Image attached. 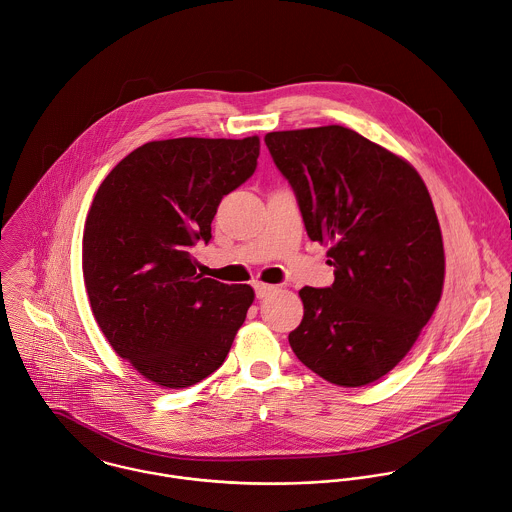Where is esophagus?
Wrapping results in <instances>:
<instances>
[{
	"instance_id": "obj_1",
	"label": "esophagus",
	"mask_w": 512,
	"mask_h": 512,
	"mask_svg": "<svg viewBox=\"0 0 512 512\" xmlns=\"http://www.w3.org/2000/svg\"><path fill=\"white\" fill-rule=\"evenodd\" d=\"M253 289H255L257 299H263V297H267L269 293L275 291L273 285H267V283H261V281H255V283H253Z\"/></svg>"
}]
</instances>
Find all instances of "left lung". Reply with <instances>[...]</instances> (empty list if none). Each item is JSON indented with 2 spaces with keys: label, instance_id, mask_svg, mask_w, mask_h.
<instances>
[{
  "label": "left lung",
  "instance_id": "8db88e82",
  "mask_svg": "<svg viewBox=\"0 0 512 512\" xmlns=\"http://www.w3.org/2000/svg\"><path fill=\"white\" fill-rule=\"evenodd\" d=\"M267 149L289 181L311 241L331 243L335 283L303 287L297 359L339 387L387 375L435 313L445 281L439 219L405 159L341 125L273 131Z\"/></svg>",
  "mask_w": 512,
  "mask_h": 512
}]
</instances>
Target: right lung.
<instances>
[{
  "instance_id": "add662e5",
  "label": "right lung",
  "mask_w": 512,
  "mask_h": 512,
  "mask_svg": "<svg viewBox=\"0 0 512 512\" xmlns=\"http://www.w3.org/2000/svg\"><path fill=\"white\" fill-rule=\"evenodd\" d=\"M259 137L151 141L99 185L83 229V281L113 351L159 387L217 371L255 293L197 275L221 199L257 169Z\"/></svg>"
}]
</instances>
